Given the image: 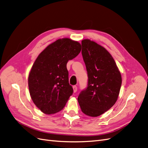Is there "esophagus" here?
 Returning <instances> with one entry per match:
<instances>
[{
    "label": "esophagus",
    "mask_w": 148,
    "mask_h": 148,
    "mask_svg": "<svg viewBox=\"0 0 148 148\" xmlns=\"http://www.w3.org/2000/svg\"><path fill=\"white\" fill-rule=\"evenodd\" d=\"M73 92H76L77 91V86H73Z\"/></svg>",
    "instance_id": "esophagus-1"
}]
</instances>
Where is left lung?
Segmentation results:
<instances>
[{"instance_id":"8db88e82","label":"left lung","mask_w":148,"mask_h":148,"mask_svg":"<svg viewBox=\"0 0 148 148\" xmlns=\"http://www.w3.org/2000/svg\"><path fill=\"white\" fill-rule=\"evenodd\" d=\"M82 53L88 72V86L78 101L83 112L97 117L110 109L117 101L122 77L110 53L89 39L82 41Z\"/></svg>"}]
</instances>
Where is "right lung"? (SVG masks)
<instances>
[{"label":"right lung","instance_id":"1","mask_svg":"<svg viewBox=\"0 0 148 148\" xmlns=\"http://www.w3.org/2000/svg\"><path fill=\"white\" fill-rule=\"evenodd\" d=\"M81 50L78 42L59 39L49 44L36 59L29 74L28 87L31 99L43 113L60 111L72 95L66 64Z\"/></svg>","mask_w":148,"mask_h":148}]
</instances>
